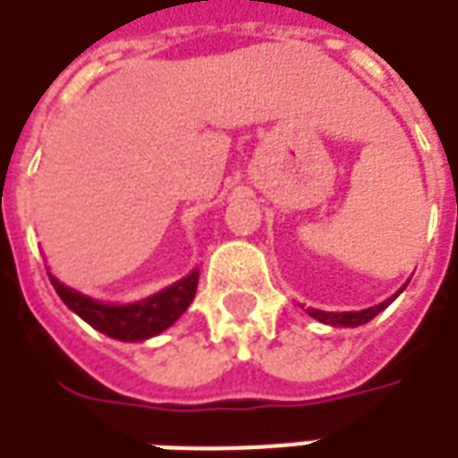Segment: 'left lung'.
<instances>
[{
	"label": "left lung",
	"instance_id": "obj_1",
	"mask_svg": "<svg viewBox=\"0 0 458 458\" xmlns=\"http://www.w3.org/2000/svg\"><path fill=\"white\" fill-rule=\"evenodd\" d=\"M394 297L385 299L383 304H377V307L360 309V311H318V309H307V314L317 318V321H321V324H328V327H363L370 318L377 317Z\"/></svg>",
	"mask_w": 458,
	"mask_h": 458
}]
</instances>
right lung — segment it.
<instances>
[{
	"label": "right lung",
	"instance_id": "add662e5",
	"mask_svg": "<svg viewBox=\"0 0 458 458\" xmlns=\"http://www.w3.org/2000/svg\"><path fill=\"white\" fill-rule=\"evenodd\" d=\"M55 294L64 299V304L78 317L98 328L100 334L117 341H144L166 331L176 318L189 309L199 287V269H193L189 277L171 284L159 294L137 301V304H103L85 297L75 289H68L48 272Z\"/></svg>",
	"mask_w": 458,
	"mask_h": 458
}]
</instances>
